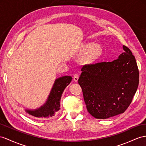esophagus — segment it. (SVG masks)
I'll return each instance as SVG.
<instances>
[{
    "mask_svg": "<svg viewBox=\"0 0 146 146\" xmlns=\"http://www.w3.org/2000/svg\"><path fill=\"white\" fill-rule=\"evenodd\" d=\"M73 79H74V81L77 82L78 79H79V74H78V73H75L74 74V76H73Z\"/></svg>",
    "mask_w": 146,
    "mask_h": 146,
    "instance_id": "34e87169",
    "label": "esophagus"
}]
</instances>
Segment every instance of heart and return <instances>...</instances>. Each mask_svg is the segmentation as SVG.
I'll return each instance as SVG.
<instances>
[{
    "mask_svg": "<svg viewBox=\"0 0 146 146\" xmlns=\"http://www.w3.org/2000/svg\"><path fill=\"white\" fill-rule=\"evenodd\" d=\"M81 52L86 54L84 61L87 63H92L98 60L102 54V48L98 44L93 42L85 43L81 47Z\"/></svg>",
    "mask_w": 146,
    "mask_h": 146,
    "instance_id": "obj_1",
    "label": "heart"
}]
</instances>
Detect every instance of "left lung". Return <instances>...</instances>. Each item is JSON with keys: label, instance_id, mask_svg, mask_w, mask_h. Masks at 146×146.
Segmentation results:
<instances>
[{"label": "left lung", "instance_id": "8db88e82", "mask_svg": "<svg viewBox=\"0 0 146 146\" xmlns=\"http://www.w3.org/2000/svg\"><path fill=\"white\" fill-rule=\"evenodd\" d=\"M112 62L84 65L78 80L87 110L92 117L106 119L125 112L139 84V70L129 48Z\"/></svg>", "mask_w": 146, "mask_h": 146}]
</instances>
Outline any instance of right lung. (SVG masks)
Returning a JSON list of instances; mask_svg holds the SVG:
<instances>
[{"mask_svg": "<svg viewBox=\"0 0 146 146\" xmlns=\"http://www.w3.org/2000/svg\"><path fill=\"white\" fill-rule=\"evenodd\" d=\"M72 80V78L69 76L58 78L55 81L46 103L39 109L26 111L29 115L36 118H48L53 117L60 109L61 96L63 91Z\"/></svg>", "mask_w": 146, "mask_h": 146, "instance_id": "right-lung-1", "label": "right lung"}]
</instances>
